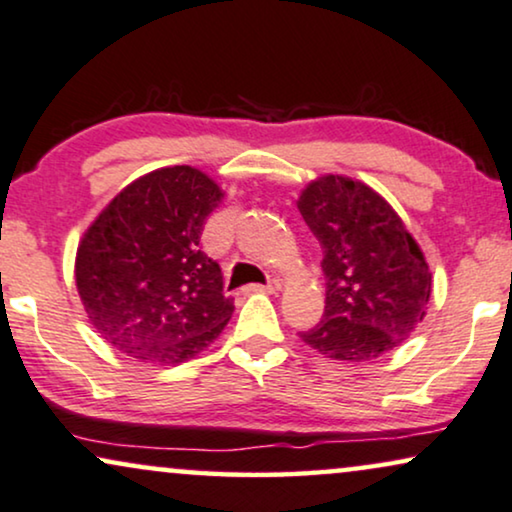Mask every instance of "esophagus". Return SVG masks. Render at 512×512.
<instances>
[{"label": "esophagus", "instance_id": "1", "mask_svg": "<svg viewBox=\"0 0 512 512\" xmlns=\"http://www.w3.org/2000/svg\"><path fill=\"white\" fill-rule=\"evenodd\" d=\"M278 286H281V283H278V281H269L267 286H250L248 290H264V293H274Z\"/></svg>", "mask_w": 512, "mask_h": 512}]
</instances>
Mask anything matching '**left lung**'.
I'll use <instances>...</instances> for the list:
<instances>
[{"instance_id": "1", "label": "left lung", "mask_w": 512, "mask_h": 512, "mask_svg": "<svg viewBox=\"0 0 512 512\" xmlns=\"http://www.w3.org/2000/svg\"><path fill=\"white\" fill-rule=\"evenodd\" d=\"M297 208L323 248L326 309L300 338L335 361H371L423 321L432 274L392 205L364 181L326 174L304 186Z\"/></svg>"}]
</instances>
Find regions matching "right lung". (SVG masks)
I'll return each mask as SVG.
<instances>
[{
    "mask_svg": "<svg viewBox=\"0 0 512 512\" xmlns=\"http://www.w3.org/2000/svg\"><path fill=\"white\" fill-rule=\"evenodd\" d=\"M224 191L189 165L160 167L125 186L84 231L77 293L108 345L174 366L215 342L234 314L222 269L200 250Z\"/></svg>",
    "mask_w": 512,
    "mask_h": 512,
    "instance_id": "1",
    "label": "right lung"
}]
</instances>
